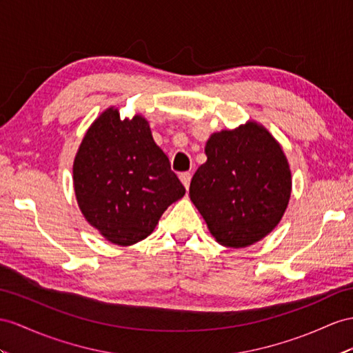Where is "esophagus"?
Listing matches in <instances>:
<instances>
[{
    "label": "esophagus",
    "instance_id": "esophagus-1",
    "mask_svg": "<svg viewBox=\"0 0 353 353\" xmlns=\"http://www.w3.org/2000/svg\"><path fill=\"white\" fill-rule=\"evenodd\" d=\"M180 177V182L183 183V186L186 188V189H189V183H191V173H182L179 176Z\"/></svg>",
    "mask_w": 353,
    "mask_h": 353
}]
</instances>
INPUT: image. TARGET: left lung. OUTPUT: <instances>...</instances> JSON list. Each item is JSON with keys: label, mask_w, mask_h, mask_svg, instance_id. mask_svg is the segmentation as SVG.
<instances>
[{"label": "left lung", "mask_w": 353, "mask_h": 353, "mask_svg": "<svg viewBox=\"0 0 353 353\" xmlns=\"http://www.w3.org/2000/svg\"><path fill=\"white\" fill-rule=\"evenodd\" d=\"M207 161L196 170L189 196L216 241L248 248L264 239L282 219L292 179L277 140L249 121L214 132L205 143Z\"/></svg>", "instance_id": "1"}]
</instances>
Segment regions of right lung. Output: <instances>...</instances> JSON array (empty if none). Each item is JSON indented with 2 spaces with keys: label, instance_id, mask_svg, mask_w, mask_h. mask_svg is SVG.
Returning <instances> with one entry per match:
<instances>
[{
  "label": "right lung",
  "instance_id": "obj_1",
  "mask_svg": "<svg viewBox=\"0 0 353 353\" xmlns=\"http://www.w3.org/2000/svg\"><path fill=\"white\" fill-rule=\"evenodd\" d=\"M77 204L110 243L131 246L150 236L168 205L185 195L149 122L107 108L89 126L73 164Z\"/></svg>",
  "mask_w": 353,
  "mask_h": 353
}]
</instances>
